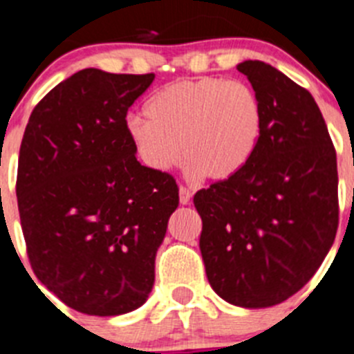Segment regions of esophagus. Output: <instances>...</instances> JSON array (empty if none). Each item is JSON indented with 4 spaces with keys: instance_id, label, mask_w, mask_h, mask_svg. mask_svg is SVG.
Returning a JSON list of instances; mask_svg holds the SVG:
<instances>
[{
    "instance_id": "1",
    "label": "esophagus",
    "mask_w": 354,
    "mask_h": 354,
    "mask_svg": "<svg viewBox=\"0 0 354 354\" xmlns=\"http://www.w3.org/2000/svg\"><path fill=\"white\" fill-rule=\"evenodd\" d=\"M190 197H192L190 190L185 189V187H180V205H189Z\"/></svg>"
}]
</instances>
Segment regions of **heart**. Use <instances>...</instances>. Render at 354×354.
Returning <instances> with one entry per match:
<instances>
[{"instance_id": "obj_1", "label": "heart", "mask_w": 354, "mask_h": 354, "mask_svg": "<svg viewBox=\"0 0 354 354\" xmlns=\"http://www.w3.org/2000/svg\"><path fill=\"white\" fill-rule=\"evenodd\" d=\"M146 116L125 132L139 160L167 173L185 153L192 176L227 181L250 164L264 129V107L252 86L225 77L185 79L149 97Z\"/></svg>"}]
</instances>
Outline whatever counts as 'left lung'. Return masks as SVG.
Returning <instances> with one entry per match:
<instances>
[{
    "instance_id": "obj_1",
    "label": "left lung",
    "mask_w": 354,
    "mask_h": 354,
    "mask_svg": "<svg viewBox=\"0 0 354 354\" xmlns=\"http://www.w3.org/2000/svg\"><path fill=\"white\" fill-rule=\"evenodd\" d=\"M264 129L238 176L194 196L199 248L216 295L243 308L282 304L317 272L339 225L337 155L316 100L275 66L238 65Z\"/></svg>"
}]
</instances>
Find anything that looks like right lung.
<instances>
[{
    "label": "right lung",
    "instance_id": "right-lung-1",
    "mask_svg": "<svg viewBox=\"0 0 354 354\" xmlns=\"http://www.w3.org/2000/svg\"><path fill=\"white\" fill-rule=\"evenodd\" d=\"M153 74L79 70L38 102L19 151L31 268L63 304L122 316L148 300L178 185L136 158L127 111ZM35 282V280H33Z\"/></svg>",
    "mask_w": 354,
    "mask_h": 354
}]
</instances>
